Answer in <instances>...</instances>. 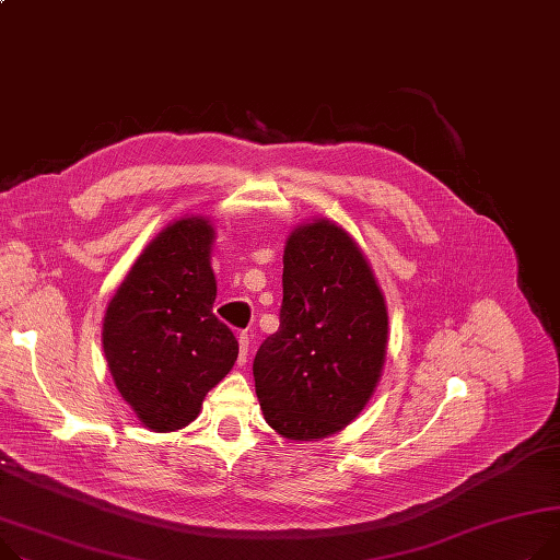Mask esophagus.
<instances>
[{"instance_id": "esophagus-1", "label": "esophagus", "mask_w": 560, "mask_h": 560, "mask_svg": "<svg viewBox=\"0 0 560 560\" xmlns=\"http://www.w3.org/2000/svg\"><path fill=\"white\" fill-rule=\"evenodd\" d=\"M238 347H241L238 364L243 366V364H247V358H249V332H241L238 335Z\"/></svg>"}]
</instances>
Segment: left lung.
Returning <instances> with one entry per match:
<instances>
[{"mask_svg":"<svg viewBox=\"0 0 560 560\" xmlns=\"http://www.w3.org/2000/svg\"><path fill=\"white\" fill-rule=\"evenodd\" d=\"M279 319L254 358L266 423L290 441L338 434L374 396L389 338L378 279L338 222L313 218L290 232Z\"/></svg>","mask_w":560,"mask_h":560,"instance_id":"1","label":"left lung"}]
</instances>
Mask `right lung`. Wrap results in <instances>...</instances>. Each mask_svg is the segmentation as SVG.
<instances>
[{
    "mask_svg": "<svg viewBox=\"0 0 560 560\" xmlns=\"http://www.w3.org/2000/svg\"><path fill=\"white\" fill-rule=\"evenodd\" d=\"M215 230L205 215L166 225L137 256L103 317V353L143 428L175 432L236 358L234 332L213 315Z\"/></svg>",
    "mask_w": 560,
    "mask_h": 560,
    "instance_id": "1",
    "label": "right lung"
}]
</instances>
